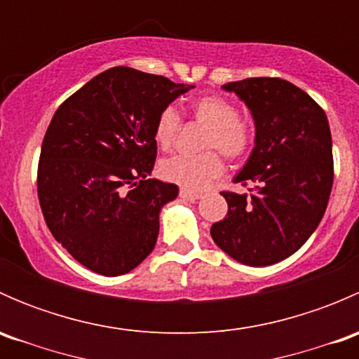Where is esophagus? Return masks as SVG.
Masks as SVG:
<instances>
[{
    "label": "esophagus",
    "mask_w": 359,
    "mask_h": 359,
    "mask_svg": "<svg viewBox=\"0 0 359 359\" xmlns=\"http://www.w3.org/2000/svg\"><path fill=\"white\" fill-rule=\"evenodd\" d=\"M179 194H180V198H184V200H191V201L200 200L201 198L200 193H194V191H189V189H180Z\"/></svg>",
    "instance_id": "1"
}]
</instances>
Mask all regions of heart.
Returning <instances> with one entry per match:
<instances>
[{"mask_svg": "<svg viewBox=\"0 0 359 359\" xmlns=\"http://www.w3.org/2000/svg\"><path fill=\"white\" fill-rule=\"evenodd\" d=\"M189 112L198 123L208 128L203 149H217L227 159L240 161L250 153L252 130L240 118L236 106L220 95H203L191 102ZM180 130V116L173 107H165L154 123V142L161 149H170ZM224 172L222 159L215 151L198 156H172L159 165V175L168 182L189 191L205 189Z\"/></svg>", "mask_w": 359, "mask_h": 359, "instance_id": "heart-1", "label": "heart"}]
</instances>
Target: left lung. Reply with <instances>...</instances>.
<instances>
[{"label":"left lung","mask_w":359,"mask_h":359,"mask_svg":"<svg viewBox=\"0 0 359 359\" xmlns=\"http://www.w3.org/2000/svg\"><path fill=\"white\" fill-rule=\"evenodd\" d=\"M247 104L255 147L234 182L250 193L222 191L227 215L210 234L245 266L262 267L302 247L323 219L334 184L332 133L325 111L281 78H247L222 85Z\"/></svg>","instance_id":"left-lung-1"}]
</instances>
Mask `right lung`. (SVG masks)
Returning <instances> with one entry per match:
<instances>
[{
  "instance_id": "add662e5",
  "label": "right lung",
  "mask_w": 359,
  "mask_h": 359,
  "mask_svg": "<svg viewBox=\"0 0 359 359\" xmlns=\"http://www.w3.org/2000/svg\"><path fill=\"white\" fill-rule=\"evenodd\" d=\"M193 85L111 67L60 104L41 146L38 198L50 233L90 271L135 269L158 240L175 184L149 179L158 114Z\"/></svg>"
}]
</instances>
